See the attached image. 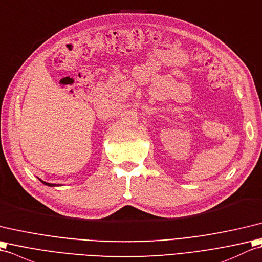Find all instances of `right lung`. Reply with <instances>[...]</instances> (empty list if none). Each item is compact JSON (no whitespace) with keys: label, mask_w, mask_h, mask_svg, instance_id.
<instances>
[{"label":"right lung","mask_w":262,"mask_h":262,"mask_svg":"<svg viewBox=\"0 0 262 262\" xmlns=\"http://www.w3.org/2000/svg\"><path fill=\"white\" fill-rule=\"evenodd\" d=\"M39 180H40V182H41L42 184L47 185V186H50V187H55V186H59V184L56 185V184H50V183H47V182H43V180H41V179H39Z\"/></svg>","instance_id":"obj_1"}]
</instances>
